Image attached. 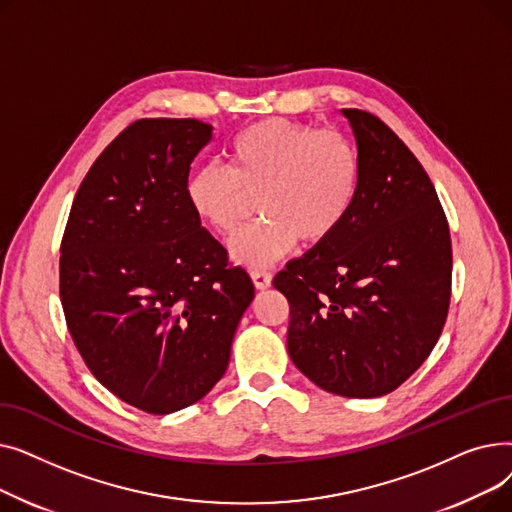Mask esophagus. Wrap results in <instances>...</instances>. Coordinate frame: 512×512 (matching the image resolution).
Wrapping results in <instances>:
<instances>
[{"mask_svg": "<svg viewBox=\"0 0 512 512\" xmlns=\"http://www.w3.org/2000/svg\"><path fill=\"white\" fill-rule=\"evenodd\" d=\"M251 278H253L255 288H259V290H265V288L272 286V274L267 270H253Z\"/></svg>", "mask_w": 512, "mask_h": 512, "instance_id": "34e87169", "label": "esophagus"}]
</instances>
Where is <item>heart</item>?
I'll return each instance as SVG.
<instances>
[{
  "label": "heart",
  "instance_id": "obj_1",
  "mask_svg": "<svg viewBox=\"0 0 512 512\" xmlns=\"http://www.w3.org/2000/svg\"><path fill=\"white\" fill-rule=\"evenodd\" d=\"M361 155L348 134L282 118L242 130L228 147V168L201 166L184 195L211 230L232 234L259 195V222L230 240L236 263L259 270L292 249L334 236L361 188Z\"/></svg>",
  "mask_w": 512,
  "mask_h": 512
}]
</instances>
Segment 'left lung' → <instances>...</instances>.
Returning <instances> with one entry per match:
<instances>
[{
	"instance_id": "obj_1",
	"label": "left lung",
	"mask_w": 512,
	"mask_h": 512,
	"mask_svg": "<svg viewBox=\"0 0 512 512\" xmlns=\"http://www.w3.org/2000/svg\"><path fill=\"white\" fill-rule=\"evenodd\" d=\"M361 188L340 230L274 278L290 305L288 355L321 390H396L436 346L450 305L452 245L436 188L378 118L342 110Z\"/></svg>"
}]
</instances>
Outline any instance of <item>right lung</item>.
Returning a JSON list of instances; mask_svg holds the SVG:
<instances>
[{
	"mask_svg": "<svg viewBox=\"0 0 512 512\" xmlns=\"http://www.w3.org/2000/svg\"><path fill=\"white\" fill-rule=\"evenodd\" d=\"M211 130L193 118L132 122L78 186L62 238L60 299L80 357L151 415L195 405L222 380L255 297L184 195Z\"/></svg>",
	"mask_w": 512,
	"mask_h": 512,
	"instance_id": "1",
	"label": "right lung"
}]
</instances>
